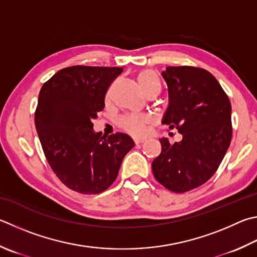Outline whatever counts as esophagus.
I'll return each instance as SVG.
<instances>
[{"instance_id":"esophagus-1","label":"esophagus","mask_w":257,"mask_h":257,"mask_svg":"<svg viewBox=\"0 0 257 257\" xmlns=\"http://www.w3.org/2000/svg\"><path fill=\"white\" fill-rule=\"evenodd\" d=\"M134 142H135V144L138 145V144H143L144 142H146V139H138V138H136V139H134Z\"/></svg>"}]
</instances>
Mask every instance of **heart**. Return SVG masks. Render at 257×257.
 <instances>
[{
  "mask_svg": "<svg viewBox=\"0 0 257 257\" xmlns=\"http://www.w3.org/2000/svg\"><path fill=\"white\" fill-rule=\"evenodd\" d=\"M137 82L139 87L147 96L157 95L161 91V82L152 69H143L139 72L137 74ZM119 125L124 132L134 136H143L147 132L148 118L143 114L123 115L119 119Z\"/></svg>",
  "mask_w": 257,
  "mask_h": 257,
  "instance_id": "1",
  "label": "heart"
}]
</instances>
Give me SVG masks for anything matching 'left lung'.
<instances>
[{"mask_svg":"<svg viewBox=\"0 0 257 257\" xmlns=\"http://www.w3.org/2000/svg\"><path fill=\"white\" fill-rule=\"evenodd\" d=\"M162 76L170 97L163 123L183 138L173 145L162 138V153L152 170L164 188L184 193L206 183L220 165L231 142V104L206 69L169 66Z\"/></svg>","mask_w":257,"mask_h":257,"instance_id":"obj_1","label":"left lung"}]
</instances>
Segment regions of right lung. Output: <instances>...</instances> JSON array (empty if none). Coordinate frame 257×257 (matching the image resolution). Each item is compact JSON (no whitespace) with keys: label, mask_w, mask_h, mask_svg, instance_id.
<instances>
[{"label":"right lung","mask_w":257,"mask_h":257,"mask_svg":"<svg viewBox=\"0 0 257 257\" xmlns=\"http://www.w3.org/2000/svg\"><path fill=\"white\" fill-rule=\"evenodd\" d=\"M122 67L76 66L58 71L41 87L35 124L49 166L63 184L82 194H97L115 181L123 157L134 147L128 135L102 136L93 120Z\"/></svg>","instance_id":"right-lung-1"}]
</instances>
